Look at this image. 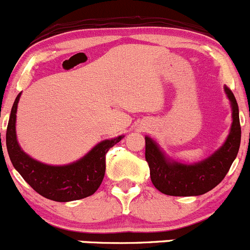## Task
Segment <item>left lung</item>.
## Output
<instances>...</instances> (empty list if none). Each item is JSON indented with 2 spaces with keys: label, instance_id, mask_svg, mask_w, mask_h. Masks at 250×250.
I'll return each instance as SVG.
<instances>
[{
  "label": "left lung",
  "instance_id": "1",
  "mask_svg": "<svg viewBox=\"0 0 250 250\" xmlns=\"http://www.w3.org/2000/svg\"><path fill=\"white\" fill-rule=\"evenodd\" d=\"M230 101V132L217 150L208 158L194 164H185L169 158L158 142L146 136V160L150 169L154 187L169 196H199L212 190L223 181L236 159L241 144L238 104L232 91L224 86Z\"/></svg>",
  "mask_w": 250,
  "mask_h": 250
}]
</instances>
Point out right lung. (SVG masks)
Segmentation results:
<instances>
[{"label": "right lung", "instance_id": "1", "mask_svg": "<svg viewBox=\"0 0 250 250\" xmlns=\"http://www.w3.org/2000/svg\"><path fill=\"white\" fill-rule=\"evenodd\" d=\"M20 96L21 92L13 104L6 133L7 150L14 168L35 191L53 201H76L94 194L104 181L107 151L124 136L101 141L85 155L71 164L41 163L25 153L18 142L15 124Z\"/></svg>", "mask_w": 250, "mask_h": 250}]
</instances>
